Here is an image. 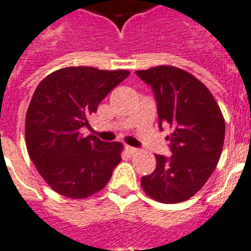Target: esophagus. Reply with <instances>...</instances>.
<instances>
[{
	"instance_id": "obj_1",
	"label": "esophagus",
	"mask_w": 251,
	"mask_h": 251,
	"mask_svg": "<svg viewBox=\"0 0 251 251\" xmlns=\"http://www.w3.org/2000/svg\"><path fill=\"white\" fill-rule=\"evenodd\" d=\"M126 152L127 154H130V155H133V154H135V152H138V149L137 147H131V146H126Z\"/></svg>"
}]
</instances>
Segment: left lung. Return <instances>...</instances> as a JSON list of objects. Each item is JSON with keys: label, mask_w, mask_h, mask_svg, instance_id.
<instances>
[{"label": "left lung", "mask_w": 251, "mask_h": 251, "mask_svg": "<svg viewBox=\"0 0 251 251\" xmlns=\"http://www.w3.org/2000/svg\"><path fill=\"white\" fill-rule=\"evenodd\" d=\"M150 85L159 129L170 125L171 156L156 155V168L142 176L150 198L176 204L192 198L215 171L225 138V121L208 88L188 72L170 66L135 71Z\"/></svg>", "instance_id": "1"}]
</instances>
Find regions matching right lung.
Returning <instances> with one entry per match:
<instances>
[{
	"label": "right lung",
	"instance_id": "obj_1",
	"mask_svg": "<svg viewBox=\"0 0 251 251\" xmlns=\"http://www.w3.org/2000/svg\"><path fill=\"white\" fill-rule=\"evenodd\" d=\"M129 71L68 67L36 87L26 114V146L51 188L71 199L99 192L121 162L122 145L81 135L89 117Z\"/></svg>",
	"mask_w": 251,
	"mask_h": 251
}]
</instances>
